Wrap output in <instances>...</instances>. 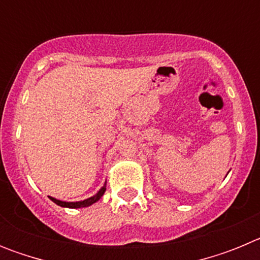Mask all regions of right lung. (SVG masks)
<instances>
[{"instance_id":"add662e5","label":"right lung","mask_w":260,"mask_h":260,"mask_svg":"<svg viewBox=\"0 0 260 260\" xmlns=\"http://www.w3.org/2000/svg\"><path fill=\"white\" fill-rule=\"evenodd\" d=\"M105 185H107V183H104V186H103L102 189L99 190L98 194L93 195V197H91V198H88V199H84V201H80V202H62V201H58V199H56V198H52V197H50V199H52V201L54 202L56 204L61 206V207H66V208L88 207V206H91V204L96 203V202L102 198L103 195H104L105 190H107V189H105Z\"/></svg>"}]
</instances>
